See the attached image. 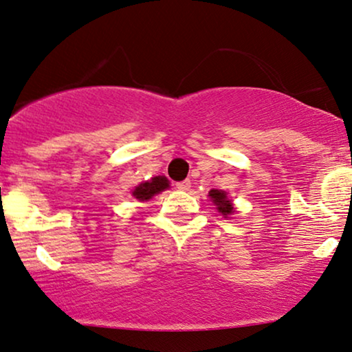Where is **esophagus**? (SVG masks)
<instances>
[{
  "label": "esophagus",
  "instance_id": "34e87169",
  "mask_svg": "<svg viewBox=\"0 0 352 352\" xmlns=\"http://www.w3.org/2000/svg\"><path fill=\"white\" fill-rule=\"evenodd\" d=\"M177 188L182 190V191H188L190 186H191V182L190 180H184V182H179V184L175 185Z\"/></svg>",
  "mask_w": 352,
  "mask_h": 352
}]
</instances>
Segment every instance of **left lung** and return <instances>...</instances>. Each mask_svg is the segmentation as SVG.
I'll use <instances>...</instances> for the list:
<instances>
[{
    "label": "left lung",
    "instance_id": "8db88e82",
    "mask_svg": "<svg viewBox=\"0 0 352 352\" xmlns=\"http://www.w3.org/2000/svg\"><path fill=\"white\" fill-rule=\"evenodd\" d=\"M209 196H210V198H212L214 204L217 206L219 212H222L223 215H228V214L235 212V210H233L232 203L227 199V195H225L223 191H220V190H210V191H209Z\"/></svg>",
    "mask_w": 352,
    "mask_h": 352
}]
</instances>
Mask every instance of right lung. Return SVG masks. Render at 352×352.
Wrapping results in <instances>:
<instances>
[{"label": "right lung", "instance_id": "add662e5", "mask_svg": "<svg viewBox=\"0 0 352 352\" xmlns=\"http://www.w3.org/2000/svg\"><path fill=\"white\" fill-rule=\"evenodd\" d=\"M166 188H168V180L166 177L159 175L154 177L149 182H144V184H140L137 188L133 191V196L140 201H148L149 198H153L154 195L161 193Z\"/></svg>", "mask_w": 352, "mask_h": 352}]
</instances>
